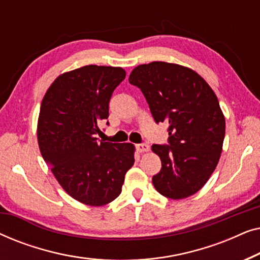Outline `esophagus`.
Returning <instances> with one entry per match:
<instances>
[{
    "label": "esophagus",
    "mask_w": 260,
    "mask_h": 260,
    "mask_svg": "<svg viewBox=\"0 0 260 260\" xmlns=\"http://www.w3.org/2000/svg\"><path fill=\"white\" fill-rule=\"evenodd\" d=\"M136 149L138 152H145V151H149V145L145 144V143H141V144H137L136 145Z\"/></svg>",
    "instance_id": "1"
}]
</instances>
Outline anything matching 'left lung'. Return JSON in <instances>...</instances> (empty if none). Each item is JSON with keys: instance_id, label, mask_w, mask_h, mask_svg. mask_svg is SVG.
I'll use <instances>...</instances> for the list:
<instances>
[{"instance_id": "left-lung-1", "label": "left lung", "mask_w": 260, "mask_h": 260, "mask_svg": "<svg viewBox=\"0 0 260 260\" xmlns=\"http://www.w3.org/2000/svg\"><path fill=\"white\" fill-rule=\"evenodd\" d=\"M129 83L141 88L156 123H169L168 144H154L162 168L152 176L156 190L180 200L207 182L218 165L225 117L214 91L188 67L154 61L135 67Z\"/></svg>"}]
</instances>
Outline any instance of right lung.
<instances>
[{
  "label": "right lung",
  "instance_id": "obj_1",
  "mask_svg": "<svg viewBox=\"0 0 260 260\" xmlns=\"http://www.w3.org/2000/svg\"><path fill=\"white\" fill-rule=\"evenodd\" d=\"M125 76L120 67L84 66L59 76L42 99L41 155L63 190L81 204L103 206L115 200L134 166V144L97 138L113 91Z\"/></svg>",
  "mask_w": 260,
  "mask_h": 260
}]
</instances>
